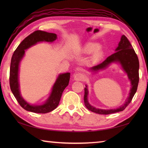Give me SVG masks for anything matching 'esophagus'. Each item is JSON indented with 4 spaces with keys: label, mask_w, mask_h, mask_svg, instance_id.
Returning <instances> with one entry per match:
<instances>
[{
    "label": "esophagus",
    "mask_w": 148,
    "mask_h": 148,
    "mask_svg": "<svg viewBox=\"0 0 148 148\" xmlns=\"http://www.w3.org/2000/svg\"><path fill=\"white\" fill-rule=\"evenodd\" d=\"M74 78L76 81H82L84 79V76L83 74L77 73L74 76Z\"/></svg>",
    "instance_id": "obj_1"
}]
</instances>
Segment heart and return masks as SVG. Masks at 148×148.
Listing matches in <instances>:
<instances>
[{"label": "heart", "mask_w": 148, "mask_h": 148, "mask_svg": "<svg viewBox=\"0 0 148 148\" xmlns=\"http://www.w3.org/2000/svg\"><path fill=\"white\" fill-rule=\"evenodd\" d=\"M100 45L95 42H90L86 44L82 49V51L86 54L93 53L90 58V62L93 64L99 62L103 58V53L101 49H100Z\"/></svg>", "instance_id": "obj_1"}]
</instances>
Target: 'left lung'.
I'll list each match as a JSON object with an SVG mask.
<instances>
[{"label": "left lung", "mask_w": 148, "mask_h": 148, "mask_svg": "<svg viewBox=\"0 0 148 148\" xmlns=\"http://www.w3.org/2000/svg\"><path fill=\"white\" fill-rule=\"evenodd\" d=\"M115 53L111 56H108L104 61L101 64L90 68L91 71H98L102 69H105L112 62H119L121 64L123 69L127 74L128 79L131 83V89L130 91L129 96L123 105L116 109H97L95 107L91 106L88 101V91L87 86L84 88V102L86 108L93 112L99 114H109L112 113L122 111L127 108L128 105L131 102L133 97L136 93L138 84H139V62L137 55L135 52L132 46L131 45L129 40L125 35H123L121 40L118 44V46L115 50Z\"/></svg>", "instance_id": "8db88e82"}]
</instances>
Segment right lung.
Listing matches in <instances>:
<instances>
[{
    "instance_id": "right-lung-1",
    "label": "right lung",
    "mask_w": 148,
    "mask_h": 148,
    "mask_svg": "<svg viewBox=\"0 0 148 148\" xmlns=\"http://www.w3.org/2000/svg\"><path fill=\"white\" fill-rule=\"evenodd\" d=\"M57 38L56 34L49 33L42 30H36L32 33L22 41L16 49L12 56L10 74H9V84L12 93L22 108L26 111L36 113L49 112L57 108L60 100L62 93L68 86L70 79V73L60 74L52 88L51 93L46 102L42 105H31L25 100L20 92V84L18 81V71L20 62L25 55V50L39 42H52Z\"/></svg>"
}]
</instances>
